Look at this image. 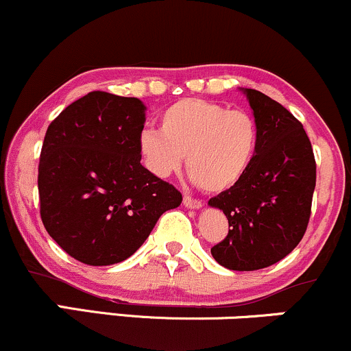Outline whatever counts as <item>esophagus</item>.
<instances>
[{
    "label": "esophagus",
    "instance_id": "esophagus-1",
    "mask_svg": "<svg viewBox=\"0 0 351 351\" xmlns=\"http://www.w3.org/2000/svg\"><path fill=\"white\" fill-rule=\"evenodd\" d=\"M184 205L189 208H200L204 204H202V200L193 199L191 195H184Z\"/></svg>",
    "mask_w": 351,
    "mask_h": 351
}]
</instances>
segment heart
Returning a JSON list of instances; mask_svg holds the SVG:
<instances>
[{"mask_svg": "<svg viewBox=\"0 0 351 351\" xmlns=\"http://www.w3.org/2000/svg\"><path fill=\"white\" fill-rule=\"evenodd\" d=\"M258 147V126L243 110L184 98L160 114V131L139 138L144 162L154 176L169 177L182 166L207 192H225L245 177Z\"/></svg>", "mask_w": 351, "mask_h": 351, "instance_id": "heart-1", "label": "heart"}]
</instances>
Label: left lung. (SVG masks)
<instances>
[{
	"mask_svg": "<svg viewBox=\"0 0 351 351\" xmlns=\"http://www.w3.org/2000/svg\"><path fill=\"white\" fill-rule=\"evenodd\" d=\"M258 126V147L245 177L208 200L223 210L228 234L212 256L233 271H256L286 258L306 233L315 189L311 139L289 110L246 88Z\"/></svg>",
	"mask_w": 351,
	"mask_h": 351,
	"instance_id": "obj_1",
	"label": "left lung"
}]
</instances>
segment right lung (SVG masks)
<instances>
[{
  "label": "right lung",
  "instance_id": "1",
  "mask_svg": "<svg viewBox=\"0 0 351 351\" xmlns=\"http://www.w3.org/2000/svg\"><path fill=\"white\" fill-rule=\"evenodd\" d=\"M141 100L90 92L49 125L40 149V218L65 253L90 266L125 261L179 207L172 184L141 166Z\"/></svg>",
  "mask_w": 351,
  "mask_h": 351
}]
</instances>
